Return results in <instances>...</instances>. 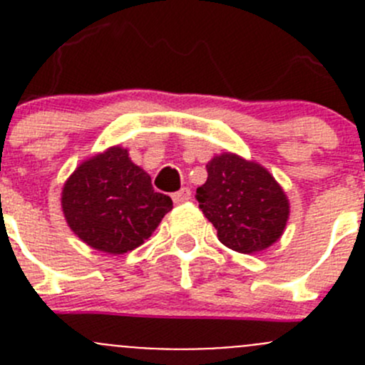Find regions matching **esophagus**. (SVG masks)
Masks as SVG:
<instances>
[{
  "mask_svg": "<svg viewBox=\"0 0 365 365\" xmlns=\"http://www.w3.org/2000/svg\"><path fill=\"white\" fill-rule=\"evenodd\" d=\"M190 196H192V194H190V189H187V187H183V189H180L178 192L173 194V201H175L176 205L187 203V201L190 200Z\"/></svg>",
  "mask_w": 365,
  "mask_h": 365,
  "instance_id": "1",
  "label": "esophagus"
}]
</instances>
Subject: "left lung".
I'll return each instance as SVG.
<instances>
[{"instance_id": "8db88e82", "label": "left lung", "mask_w": 365, "mask_h": 365, "mask_svg": "<svg viewBox=\"0 0 365 365\" xmlns=\"http://www.w3.org/2000/svg\"><path fill=\"white\" fill-rule=\"evenodd\" d=\"M206 171L208 178L197 187L196 200L226 247L252 254L281 238L289 201L263 165L226 152L213 157Z\"/></svg>"}]
</instances>
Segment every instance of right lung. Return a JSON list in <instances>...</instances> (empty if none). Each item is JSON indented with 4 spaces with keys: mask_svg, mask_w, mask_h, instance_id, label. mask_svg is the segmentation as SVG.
Masks as SVG:
<instances>
[{
    "mask_svg": "<svg viewBox=\"0 0 365 365\" xmlns=\"http://www.w3.org/2000/svg\"><path fill=\"white\" fill-rule=\"evenodd\" d=\"M61 208L68 227L84 244L123 254L152 237L173 201L153 190L150 175L130 160L127 150L111 146L70 175L61 190Z\"/></svg>",
    "mask_w": 365,
    "mask_h": 365,
    "instance_id": "obj_1",
    "label": "right lung"
}]
</instances>
